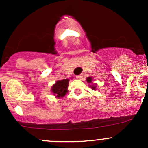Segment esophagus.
<instances>
[{
  "instance_id": "esophagus-1",
  "label": "esophagus",
  "mask_w": 148,
  "mask_h": 148,
  "mask_svg": "<svg viewBox=\"0 0 148 148\" xmlns=\"http://www.w3.org/2000/svg\"><path fill=\"white\" fill-rule=\"evenodd\" d=\"M76 77H77L78 79H82V77H83V76H82V74H79V75H77Z\"/></svg>"
}]
</instances>
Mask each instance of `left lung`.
Segmentation results:
<instances>
[{
    "mask_svg": "<svg viewBox=\"0 0 148 148\" xmlns=\"http://www.w3.org/2000/svg\"><path fill=\"white\" fill-rule=\"evenodd\" d=\"M92 80V78H91V77H88V78L86 79V81H87V82L89 83H91ZM95 88H96V86H95V85H93V86H92V89H93L94 90L95 89Z\"/></svg>",
    "mask_w": 148,
    "mask_h": 148,
    "instance_id": "8db88e82",
    "label": "left lung"
}]
</instances>
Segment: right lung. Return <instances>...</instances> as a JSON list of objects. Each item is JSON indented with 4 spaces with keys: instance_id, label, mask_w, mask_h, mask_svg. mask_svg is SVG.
<instances>
[{
    "instance_id": "add662e5",
    "label": "right lung",
    "mask_w": 148,
    "mask_h": 148,
    "mask_svg": "<svg viewBox=\"0 0 148 148\" xmlns=\"http://www.w3.org/2000/svg\"><path fill=\"white\" fill-rule=\"evenodd\" d=\"M69 79H63L57 81L51 87V91L53 95H56L57 97H62L66 94Z\"/></svg>"
}]
</instances>
